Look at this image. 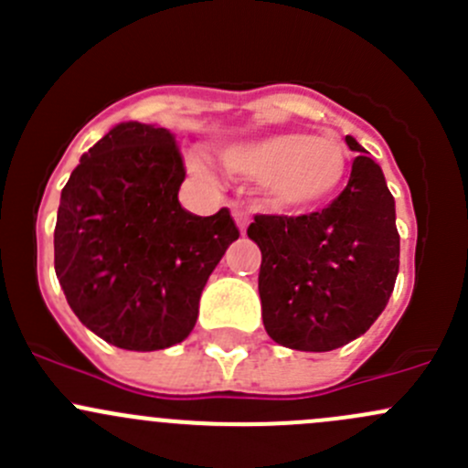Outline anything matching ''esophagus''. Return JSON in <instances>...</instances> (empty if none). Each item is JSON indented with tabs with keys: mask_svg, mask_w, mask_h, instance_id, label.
<instances>
[{
	"mask_svg": "<svg viewBox=\"0 0 468 468\" xmlns=\"http://www.w3.org/2000/svg\"><path fill=\"white\" fill-rule=\"evenodd\" d=\"M233 217H235V224L239 226V233H247V226H249V212L242 210L239 206H233Z\"/></svg>",
	"mask_w": 468,
	"mask_h": 468,
	"instance_id": "34e87169",
	"label": "esophagus"
}]
</instances>
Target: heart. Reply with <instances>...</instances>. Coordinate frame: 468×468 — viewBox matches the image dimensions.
I'll list each match as a JSON object with an SVG mask.
<instances>
[{
    "instance_id": "obj_1",
    "label": "heart",
    "mask_w": 468,
    "mask_h": 468,
    "mask_svg": "<svg viewBox=\"0 0 468 468\" xmlns=\"http://www.w3.org/2000/svg\"><path fill=\"white\" fill-rule=\"evenodd\" d=\"M229 172L264 181L269 204L285 212H308L328 204L348 169L344 144L308 133H273L224 151Z\"/></svg>"
}]
</instances>
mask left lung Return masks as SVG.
<instances>
[{"label":"left lung","mask_w":468,"mask_h":468,"mask_svg":"<svg viewBox=\"0 0 468 468\" xmlns=\"http://www.w3.org/2000/svg\"><path fill=\"white\" fill-rule=\"evenodd\" d=\"M357 151L342 195L322 212L256 215L247 235L261 247L258 292L269 337L296 351H333L380 317L399 276L394 197L380 165Z\"/></svg>","instance_id":"left-lung-1"}]
</instances>
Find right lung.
Listing matches in <instances>:
<instances>
[{"instance_id":"add662e5","label":"right lung","mask_w":468,"mask_h":468,"mask_svg":"<svg viewBox=\"0 0 468 468\" xmlns=\"http://www.w3.org/2000/svg\"><path fill=\"white\" fill-rule=\"evenodd\" d=\"M183 181L167 129L122 122L81 155L60 192L56 276L79 322L112 346L183 342L212 269L239 238L229 207L199 217L178 204Z\"/></svg>"}]
</instances>
